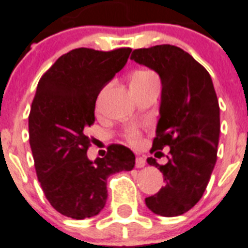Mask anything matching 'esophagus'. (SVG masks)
Returning <instances> with one entry per match:
<instances>
[{"mask_svg":"<svg viewBox=\"0 0 248 248\" xmlns=\"http://www.w3.org/2000/svg\"><path fill=\"white\" fill-rule=\"evenodd\" d=\"M146 166V159L143 158V157H137L136 158V167L137 169H142Z\"/></svg>","mask_w":248,"mask_h":248,"instance_id":"esophagus-1","label":"esophagus"}]
</instances>
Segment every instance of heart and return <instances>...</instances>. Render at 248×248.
Masks as SVG:
<instances>
[{
    "mask_svg": "<svg viewBox=\"0 0 248 248\" xmlns=\"http://www.w3.org/2000/svg\"><path fill=\"white\" fill-rule=\"evenodd\" d=\"M153 78H156V76L153 75L152 72H149V71H138V72H136L132 76V81H130V83H144L148 82V81H151V79ZM125 138L129 143L137 144V143L139 142L140 134H139L138 130L132 129V130L126 132Z\"/></svg>",
    "mask_w": 248,
    "mask_h": 248,
    "instance_id": "1",
    "label": "heart"
}]
</instances>
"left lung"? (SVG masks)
Wrapping results in <instances>:
<instances>
[{
	"instance_id": "obj_1",
	"label": "left lung",
	"mask_w": 248,
	"mask_h": 248,
	"mask_svg": "<svg viewBox=\"0 0 248 248\" xmlns=\"http://www.w3.org/2000/svg\"><path fill=\"white\" fill-rule=\"evenodd\" d=\"M130 58L161 77L159 120L151 153L170 147L166 165L147 158L163 173L165 186L146 198V205L158 216H181L202 199L217 162L220 119L212 77L189 53L170 44L136 49Z\"/></svg>"
}]
</instances>
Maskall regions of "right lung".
<instances>
[{
	"label": "right lung",
	"mask_w": 248,
	"mask_h": 248,
	"mask_svg": "<svg viewBox=\"0 0 248 248\" xmlns=\"http://www.w3.org/2000/svg\"><path fill=\"white\" fill-rule=\"evenodd\" d=\"M130 48L109 52L77 48L65 53L42 76L29 114V142L36 176L50 205L73 219L99 214L108 199L106 180L136 165L134 153L110 144L93 162L87 158L102 87L125 65Z\"/></svg>",
	"instance_id": "add662e5"
}]
</instances>
